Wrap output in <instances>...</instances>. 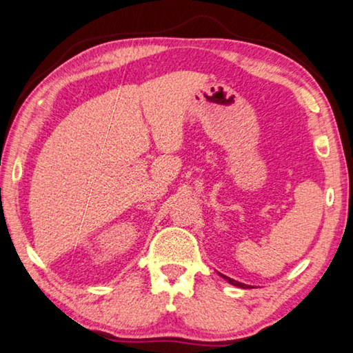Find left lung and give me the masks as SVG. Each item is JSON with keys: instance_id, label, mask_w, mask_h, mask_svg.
Listing matches in <instances>:
<instances>
[{"instance_id": "8db88e82", "label": "left lung", "mask_w": 353, "mask_h": 353, "mask_svg": "<svg viewBox=\"0 0 353 353\" xmlns=\"http://www.w3.org/2000/svg\"><path fill=\"white\" fill-rule=\"evenodd\" d=\"M221 276H222V279L227 280V281L230 283V285L238 286V288H242V290H248V288H250L248 285H244V283H239V281H236V280H233V279H230V276H225V275H222V274H221Z\"/></svg>"}]
</instances>
